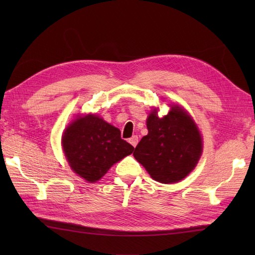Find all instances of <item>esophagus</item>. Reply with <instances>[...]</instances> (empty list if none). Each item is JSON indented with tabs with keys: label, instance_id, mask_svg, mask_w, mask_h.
<instances>
[{
	"label": "esophagus",
	"instance_id": "esophagus-1",
	"mask_svg": "<svg viewBox=\"0 0 255 255\" xmlns=\"http://www.w3.org/2000/svg\"><path fill=\"white\" fill-rule=\"evenodd\" d=\"M129 143H130L132 147L136 148V145L138 143V137L137 136H132L131 138H129Z\"/></svg>",
	"mask_w": 255,
	"mask_h": 255
}]
</instances>
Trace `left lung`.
<instances>
[{
    "label": "left lung",
    "mask_w": 255,
    "mask_h": 255,
    "mask_svg": "<svg viewBox=\"0 0 255 255\" xmlns=\"http://www.w3.org/2000/svg\"><path fill=\"white\" fill-rule=\"evenodd\" d=\"M147 127L148 134L137 144L134 158L155 181L171 184L183 180L197 164L203 149L193 119L181 107L173 106L162 118L154 110Z\"/></svg>",
    "instance_id": "left-lung-1"
}]
</instances>
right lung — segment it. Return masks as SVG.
Here are the masks:
<instances>
[{"mask_svg":"<svg viewBox=\"0 0 255 255\" xmlns=\"http://www.w3.org/2000/svg\"><path fill=\"white\" fill-rule=\"evenodd\" d=\"M62 147L71 169L88 182H96L133 147L121 130L95 115L80 117L64 131Z\"/></svg>","mask_w":255,"mask_h":255,"instance_id":"obj_1","label":"right lung"}]
</instances>
